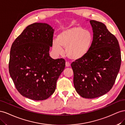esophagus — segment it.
I'll return each mask as SVG.
<instances>
[{
	"mask_svg": "<svg viewBox=\"0 0 125 125\" xmlns=\"http://www.w3.org/2000/svg\"><path fill=\"white\" fill-rule=\"evenodd\" d=\"M70 65H71V64L69 62H65V66H66V67H69V66H70Z\"/></svg>",
	"mask_w": 125,
	"mask_h": 125,
	"instance_id": "1",
	"label": "esophagus"
}]
</instances>
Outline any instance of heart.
Wrapping results in <instances>:
<instances>
[{
  "instance_id": "heart-1",
  "label": "heart",
  "mask_w": 125,
  "mask_h": 125,
  "mask_svg": "<svg viewBox=\"0 0 125 125\" xmlns=\"http://www.w3.org/2000/svg\"><path fill=\"white\" fill-rule=\"evenodd\" d=\"M93 36L90 31L81 27H73L60 33L57 40L53 41L52 48L55 54L62 55L64 49L67 58L79 60L86 55L91 48Z\"/></svg>"
}]
</instances>
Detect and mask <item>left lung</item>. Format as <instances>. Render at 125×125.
Returning <instances> with one entry per match:
<instances>
[{
  "label": "left lung",
  "mask_w": 125,
  "mask_h": 125,
  "mask_svg": "<svg viewBox=\"0 0 125 125\" xmlns=\"http://www.w3.org/2000/svg\"><path fill=\"white\" fill-rule=\"evenodd\" d=\"M93 30L91 48L84 58L71 64L76 91L85 98H94L111 90L121 65L118 41L99 21L90 20Z\"/></svg>",
  "instance_id": "1"
}]
</instances>
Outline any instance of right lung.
Instances as JSON below:
<instances>
[{
	"label": "right lung",
	"mask_w": 125,
	"mask_h": 125,
	"mask_svg": "<svg viewBox=\"0 0 125 125\" xmlns=\"http://www.w3.org/2000/svg\"><path fill=\"white\" fill-rule=\"evenodd\" d=\"M54 30L47 23H34L14 41L10 52L9 71L21 95L34 101L47 99L65 66L64 59L49 55Z\"/></svg>",
	"instance_id": "add662e5"
}]
</instances>
